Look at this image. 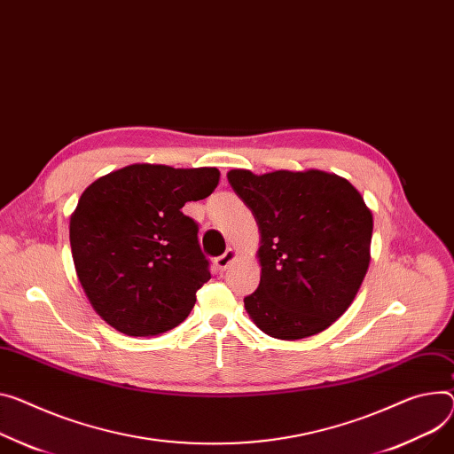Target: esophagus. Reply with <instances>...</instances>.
<instances>
[{"instance_id": "34e87169", "label": "esophagus", "mask_w": 454, "mask_h": 454, "mask_svg": "<svg viewBox=\"0 0 454 454\" xmlns=\"http://www.w3.org/2000/svg\"><path fill=\"white\" fill-rule=\"evenodd\" d=\"M236 256H238V253H236L234 249H227L222 256H218V258L215 260V265L218 267V270H225V269L236 260Z\"/></svg>"}]
</instances>
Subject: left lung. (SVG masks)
<instances>
[{
	"label": "left lung",
	"instance_id": "1",
	"mask_svg": "<svg viewBox=\"0 0 454 454\" xmlns=\"http://www.w3.org/2000/svg\"><path fill=\"white\" fill-rule=\"evenodd\" d=\"M227 180L258 231V289L243 298L254 325L301 340L333 325L356 298L371 263L372 211L338 174L232 168Z\"/></svg>",
	"mask_w": 454,
	"mask_h": 454
}]
</instances>
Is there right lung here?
<instances>
[{"label": "right lung", "instance_id": "right-lung-1", "mask_svg": "<svg viewBox=\"0 0 454 454\" xmlns=\"http://www.w3.org/2000/svg\"><path fill=\"white\" fill-rule=\"evenodd\" d=\"M218 180L216 167L134 163L83 191L68 236L78 280L101 320L127 336H158L189 317L211 272L198 225L182 207L207 198Z\"/></svg>", "mask_w": 454, "mask_h": 454}]
</instances>
